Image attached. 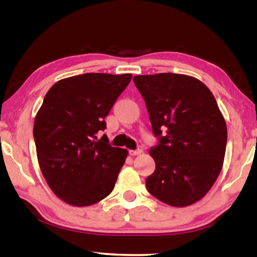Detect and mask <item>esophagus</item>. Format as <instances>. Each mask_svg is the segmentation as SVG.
I'll list each match as a JSON object with an SVG mask.
<instances>
[{"label": "esophagus", "instance_id": "esophagus-1", "mask_svg": "<svg viewBox=\"0 0 257 257\" xmlns=\"http://www.w3.org/2000/svg\"><path fill=\"white\" fill-rule=\"evenodd\" d=\"M143 152H144V149H143L142 146H138V149L137 150H135V151H129V154L130 155H139V154H142Z\"/></svg>", "mask_w": 257, "mask_h": 257}]
</instances>
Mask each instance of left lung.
Masks as SVG:
<instances>
[{"label": "left lung", "instance_id": "left-lung-1", "mask_svg": "<svg viewBox=\"0 0 257 257\" xmlns=\"http://www.w3.org/2000/svg\"><path fill=\"white\" fill-rule=\"evenodd\" d=\"M144 98L154 136L155 171L150 194L168 205L185 207L205 196L219 177L227 145V124L211 90L180 73L134 77Z\"/></svg>", "mask_w": 257, "mask_h": 257}]
</instances>
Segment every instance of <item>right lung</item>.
I'll use <instances>...</instances> for the list:
<instances>
[{
    "mask_svg": "<svg viewBox=\"0 0 257 257\" xmlns=\"http://www.w3.org/2000/svg\"><path fill=\"white\" fill-rule=\"evenodd\" d=\"M132 77L84 73L59 80L45 95L34 123L37 159L47 185L69 205H93L114 188L128 152L96 134Z\"/></svg>",
    "mask_w": 257,
    "mask_h": 257,
    "instance_id": "right-lung-1",
    "label": "right lung"
}]
</instances>
